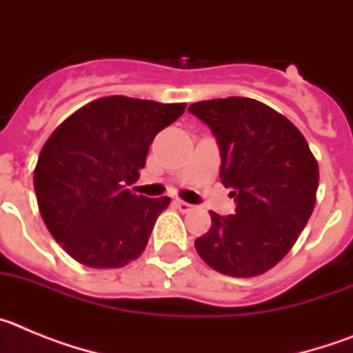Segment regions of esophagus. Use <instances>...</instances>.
<instances>
[{"label":"esophagus","mask_w":353,"mask_h":353,"mask_svg":"<svg viewBox=\"0 0 353 353\" xmlns=\"http://www.w3.org/2000/svg\"><path fill=\"white\" fill-rule=\"evenodd\" d=\"M174 207L179 208L180 212H183V214H185V212L194 210V205L187 203V201H182V199H176V201H174Z\"/></svg>","instance_id":"esophagus-1"}]
</instances>
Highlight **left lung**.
Instances as JSON below:
<instances>
[{"mask_svg":"<svg viewBox=\"0 0 353 353\" xmlns=\"http://www.w3.org/2000/svg\"><path fill=\"white\" fill-rule=\"evenodd\" d=\"M214 132L221 180L236 201L232 215L210 212L194 245L214 270L233 277L267 272L288 254L316 203L318 162L288 118L248 97L189 105Z\"/></svg>","mask_w":353,"mask_h":353,"instance_id":"1","label":"left lung"}]
</instances>
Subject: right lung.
I'll list each match as a JSON object with an SVG mask.
<instances>
[{
  "label": "right lung",
  "instance_id": "1",
  "mask_svg": "<svg viewBox=\"0 0 353 353\" xmlns=\"http://www.w3.org/2000/svg\"><path fill=\"white\" fill-rule=\"evenodd\" d=\"M185 104L111 95L77 109L43 145L33 185L43 223L72 258L118 269L145 251L171 199L127 189L139 179L148 148Z\"/></svg>",
  "mask_w": 353,
  "mask_h": 353
}]
</instances>
